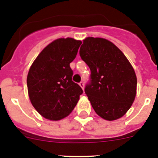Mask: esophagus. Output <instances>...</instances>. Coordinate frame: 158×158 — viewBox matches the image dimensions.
Segmentation results:
<instances>
[{
    "label": "esophagus",
    "instance_id": "esophagus-1",
    "mask_svg": "<svg viewBox=\"0 0 158 158\" xmlns=\"http://www.w3.org/2000/svg\"><path fill=\"white\" fill-rule=\"evenodd\" d=\"M79 86H81V88H82V89H84V82H82H82H79Z\"/></svg>",
    "mask_w": 158,
    "mask_h": 158
}]
</instances>
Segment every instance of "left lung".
<instances>
[{
	"label": "left lung",
	"instance_id": "1",
	"mask_svg": "<svg viewBox=\"0 0 158 158\" xmlns=\"http://www.w3.org/2000/svg\"><path fill=\"white\" fill-rule=\"evenodd\" d=\"M79 54L91 71L85 93L93 108L107 121L120 118L135 101L137 79L126 55L108 40L86 37Z\"/></svg>",
	"mask_w": 158,
	"mask_h": 158
}]
</instances>
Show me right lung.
<instances>
[{"instance_id": "add662e5", "label": "right lung", "mask_w": 158, "mask_h": 158, "mask_svg": "<svg viewBox=\"0 0 158 158\" xmlns=\"http://www.w3.org/2000/svg\"><path fill=\"white\" fill-rule=\"evenodd\" d=\"M81 40L59 38L48 44L32 62L27 76L31 104L40 115L58 121L72 112L82 89L72 80L70 68Z\"/></svg>"}]
</instances>
